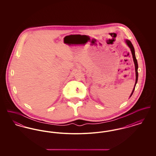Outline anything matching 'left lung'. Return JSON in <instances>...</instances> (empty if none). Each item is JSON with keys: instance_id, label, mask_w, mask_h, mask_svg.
I'll return each mask as SVG.
<instances>
[{"instance_id": "obj_1", "label": "left lung", "mask_w": 156, "mask_h": 156, "mask_svg": "<svg viewBox=\"0 0 156 156\" xmlns=\"http://www.w3.org/2000/svg\"><path fill=\"white\" fill-rule=\"evenodd\" d=\"M126 43L128 45V46L130 47V50H131V51H132V55H133V58L134 63V66H135V71H136V82H135V85H134V87L133 90L130 95V97L132 95L133 93L134 90L135 89V87H136V85L137 83V80H138V72H137V69H138V64H137V59L136 58V55H135V52H134V48L133 45L132 44V43H131V41L130 40H126Z\"/></svg>"}]
</instances>
